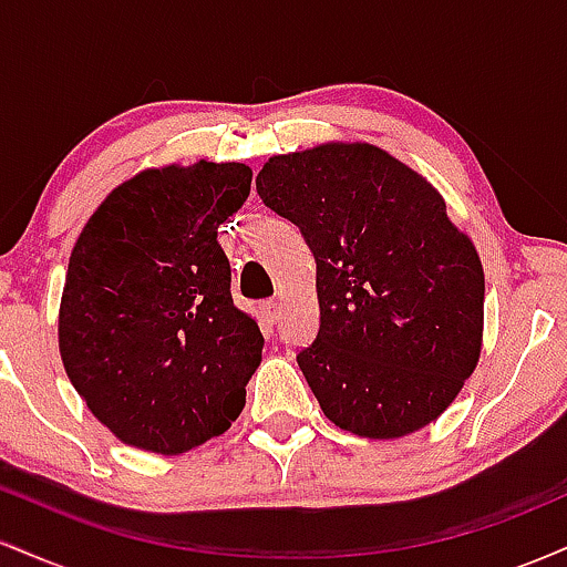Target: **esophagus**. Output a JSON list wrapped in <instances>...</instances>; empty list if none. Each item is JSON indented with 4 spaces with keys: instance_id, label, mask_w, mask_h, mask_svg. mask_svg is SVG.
Masks as SVG:
<instances>
[{
    "instance_id": "esophagus-1",
    "label": "esophagus",
    "mask_w": 567,
    "mask_h": 567,
    "mask_svg": "<svg viewBox=\"0 0 567 567\" xmlns=\"http://www.w3.org/2000/svg\"><path fill=\"white\" fill-rule=\"evenodd\" d=\"M261 311H264V317H266V320H269L271 324H275V322L279 320V303H277V301H264V303H261Z\"/></svg>"
}]
</instances>
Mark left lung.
Segmentation results:
<instances>
[{
	"instance_id": "8db88e82",
	"label": "left lung",
	"mask_w": 567,
	"mask_h": 567,
	"mask_svg": "<svg viewBox=\"0 0 567 567\" xmlns=\"http://www.w3.org/2000/svg\"><path fill=\"white\" fill-rule=\"evenodd\" d=\"M256 188L315 252L320 330L298 368L322 413L370 440L432 424L477 365L485 301L437 188L370 143L271 157Z\"/></svg>"
}]
</instances>
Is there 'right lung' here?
<instances>
[{"instance_id": "add662e5", "label": "right lung", "mask_w": 567, "mask_h": 567, "mask_svg": "<svg viewBox=\"0 0 567 567\" xmlns=\"http://www.w3.org/2000/svg\"><path fill=\"white\" fill-rule=\"evenodd\" d=\"M250 181L239 162L146 171L101 202L71 250L63 368L125 445L186 453L243 413L264 336L234 306L218 226Z\"/></svg>"}]
</instances>
